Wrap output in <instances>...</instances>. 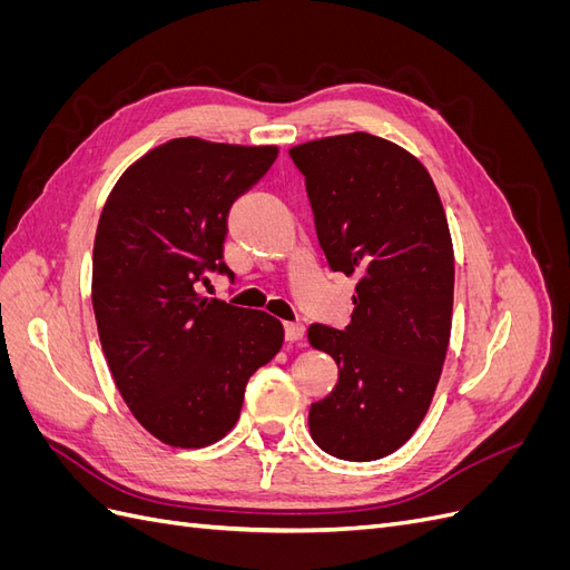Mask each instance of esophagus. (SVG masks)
Returning a JSON list of instances; mask_svg holds the SVG:
<instances>
[{"instance_id":"obj_1","label":"esophagus","mask_w":570,"mask_h":570,"mask_svg":"<svg viewBox=\"0 0 570 570\" xmlns=\"http://www.w3.org/2000/svg\"><path fill=\"white\" fill-rule=\"evenodd\" d=\"M304 337V325L302 323H285V340L287 342H299Z\"/></svg>"}]
</instances>
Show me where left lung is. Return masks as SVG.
Returning <instances> with one entry per match:
<instances>
[{
    "mask_svg": "<svg viewBox=\"0 0 570 570\" xmlns=\"http://www.w3.org/2000/svg\"><path fill=\"white\" fill-rule=\"evenodd\" d=\"M333 271L356 275L344 331L314 323L337 385L308 409L323 452L375 461L416 433L450 347L454 247L425 166L383 137L350 132L289 149Z\"/></svg>",
    "mask_w": 570,
    "mask_h": 570,
    "instance_id": "left-lung-1",
    "label": "left lung"
}]
</instances>
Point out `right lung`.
Instances as JSON below:
<instances>
[{
	"label": "right lung",
	"instance_id": "right-lung-1",
	"mask_svg": "<svg viewBox=\"0 0 570 570\" xmlns=\"http://www.w3.org/2000/svg\"><path fill=\"white\" fill-rule=\"evenodd\" d=\"M278 147L176 137L118 178L92 252L101 350L132 416L157 440L199 450L226 438L256 368L281 352L283 323L202 297L223 264L233 202Z\"/></svg>",
	"mask_w": 570,
	"mask_h": 570
}]
</instances>
